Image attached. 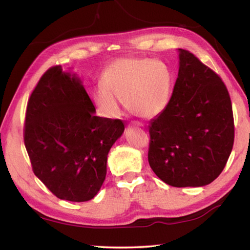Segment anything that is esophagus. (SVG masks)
I'll list each match as a JSON object with an SVG mask.
<instances>
[{
    "label": "esophagus",
    "instance_id": "obj_1",
    "mask_svg": "<svg viewBox=\"0 0 250 250\" xmlns=\"http://www.w3.org/2000/svg\"><path fill=\"white\" fill-rule=\"evenodd\" d=\"M133 125H135V126H141V128H143V126H144L142 124H139V122H134Z\"/></svg>",
    "mask_w": 250,
    "mask_h": 250
}]
</instances>
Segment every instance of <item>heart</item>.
<instances>
[{"instance_id":"b5f03b06","label":"heart","mask_w":250,"mask_h":250,"mask_svg":"<svg viewBox=\"0 0 250 250\" xmlns=\"http://www.w3.org/2000/svg\"><path fill=\"white\" fill-rule=\"evenodd\" d=\"M171 74L164 62L147 58H122L106 67L102 85L93 99L102 115L115 119L121 115V102L130 112L141 118H153L168 105Z\"/></svg>"}]
</instances>
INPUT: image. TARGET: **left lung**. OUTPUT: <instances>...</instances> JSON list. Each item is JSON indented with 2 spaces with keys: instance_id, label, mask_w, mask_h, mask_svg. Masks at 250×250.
<instances>
[{
  "instance_id": "left-lung-1",
  "label": "left lung",
  "mask_w": 250,
  "mask_h": 250,
  "mask_svg": "<svg viewBox=\"0 0 250 250\" xmlns=\"http://www.w3.org/2000/svg\"><path fill=\"white\" fill-rule=\"evenodd\" d=\"M178 78L168 105L148 125V163L172 187H203L224 169L234 144V118L220 76L178 49Z\"/></svg>"
}]
</instances>
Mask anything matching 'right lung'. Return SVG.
Masks as SVG:
<instances>
[{"instance_id": "add662e5", "label": "right lung", "mask_w": 250, "mask_h": 250, "mask_svg": "<svg viewBox=\"0 0 250 250\" xmlns=\"http://www.w3.org/2000/svg\"><path fill=\"white\" fill-rule=\"evenodd\" d=\"M95 113L80 76L61 65L42 75L28 101L24 141L33 170L61 200L96 196L108 153L125 131L121 120Z\"/></svg>"}]
</instances>
